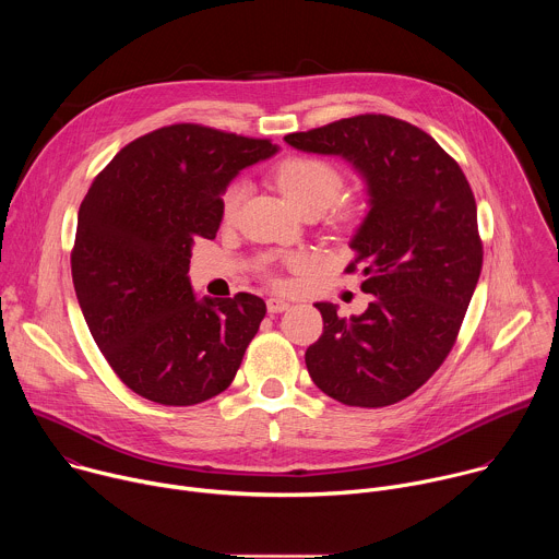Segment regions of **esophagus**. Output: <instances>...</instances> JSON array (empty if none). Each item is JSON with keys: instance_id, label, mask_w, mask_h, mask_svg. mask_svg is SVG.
I'll return each mask as SVG.
<instances>
[{"instance_id": "1", "label": "esophagus", "mask_w": 559, "mask_h": 559, "mask_svg": "<svg viewBox=\"0 0 559 559\" xmlns=\"http://www.w3.org/2000/svg\"><path fill=\"white\" fill-rule=\"evenodd\" d=\"M287 307H289V300H285V298H267V311L270 313L285 311Z\"/></svg>"}]
</instances>
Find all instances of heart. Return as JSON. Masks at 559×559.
Here are the masks:
<instances>
[{
  "instance_id": "b5f03b06",
  "label": "heart",
  "mask_w": 559,
  "mask_h": 559,
  "mask_svg": "<svg viewBox=\"0 0 559 559\" xmlns=\"http://www.w3.org/2000/svg\"><path fill=\"white\" fill-rule=\"evenodd\" d=\"M276 183L283 197L300 212L309 205L330 207L343 188L341 173L316 156H289L276 170ZM243 188L234 183L223 194V216L231 218L241 203Z\"/></svg>"
}]
</instances>
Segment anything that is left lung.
<instances>
[{"instance_id": "1", "label": "left lung", "mask_w": 559, "mask_h": 559, "mask_svg": "<svg viewBox=\"0 0 559 559\" xmlns=\"http://www.w3.org/2000/svg\"><path fill=\"white\" fill-rule=\"evenodd\" d=\"M302 152L345 158L367 188L349 248L373 300L341 318L316 302L323 336L305 352L313 384L349 407H386L423 386L451 352L483 270L477 207L453 158L420 128L358 115L287 134Z\"/></svg>"}]
</instances>
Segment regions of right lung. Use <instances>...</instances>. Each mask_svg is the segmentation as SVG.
Listing matches in <instances>:
<instances>
[{"instance_id":"1","label":"right lung","mask_w":559,"mask_h":559,"mask_svg":"<svg viewBox=\"0 0 559 559\" xmlns=\"http://www.w3.org/2000/svg\"><path fill=\"white\" fill-rule=\"evenodd\" d=\"M276 152L267 139L197 123L158 128L117 152L82 201L76 300L115 373L147 401L205 403L241 367L263 298H199L188 270L194 241L216 236L231 179Z\"/></svg>"}]
</instances>
